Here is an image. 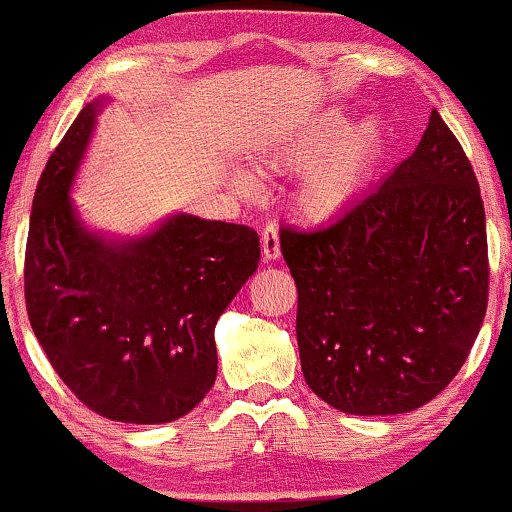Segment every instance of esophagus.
Returning a JSON list of instances; mask_svg holds the SVG:
<instances>
[{"mask_svg": "<svg viewBox=\"0 0 512 512\" xmlns=\"http://www.w3.org/2000/svg\"><path fill=\"white\" fill-rule=\"evenodd\" d=\"M262 252H264V260H276V257L281 255L279 231H276V226H272V223L262 231Z\"/></svg>", "mask_w": 512, "mask_h": 512, "instance_id": "34e87169", "label": "esophagus"}]
</instances>
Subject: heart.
Wrapping results in <instances>:
<instances>
[{"instance_id": "heart-1", "label": "heart", "mask_w": 512, "mask_h": 512, "mask_svg": "<svg viewBox=\"0 0 512 512\" xmlns=\"http://www.w3.org/2000/svg\"><path fill=\"white\" fill-rule=\"evenodd\" d=\"M344 125L342 110H330L293 129L267 154V161L276 168H305L296 190V207L310 221L330 219L356 195L380 149L383 132L378 122L361 120L340 135Z\"/></svg>"}]
</instances>
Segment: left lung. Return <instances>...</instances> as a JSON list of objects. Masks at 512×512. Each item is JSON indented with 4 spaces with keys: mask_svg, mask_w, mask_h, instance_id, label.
Wrapping results in <instances>:
<instances>
[{
    "mask_svg": "<svg viewBox=\"0 0 512 512\" xmlns=\"http://www.w3.org/2000/svg\"><path fill=\"white\" fill-rule=\"evenodd\" d=\"M279 233L317 397L387 416L448 387L484 322L489 250L477 175L438 110L383 185L327 226Z\"/></svg>",
    "mask_w": 512,
    "mask_h": 512,
    "instance_id": "obj_1",
    "label": "left lung"
}]
</instances>
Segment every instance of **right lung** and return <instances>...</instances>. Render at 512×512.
Masks as SVG:
<instances>
[{"instance_id": "1", "label": "right lung", "mask_w": 512, "mask_h": 512, "mask_svg": "<svg viewBox=\"0 0 512 512\" xmlns=\"http://www.w3.org/2000/svg\"><path fill=\"white\" fill-rule=\"evenodd\" d=\"M103 103L81 110L35 187L28 320L88 409L122 424H168L214 385V327L255 274L260 238L250 226L190 214L134 240L86 228L69 190Z\"/></svg>"}]
</instances>
